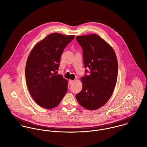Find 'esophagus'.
Instances as JSON below:
<instances>
[{"label":"esophagus","mask_w":147,"mask_h":147,"mask_svg":"<svg viewBox=\"0 0 147 147\" xmlns=\"http://www.w3.org/2000/svg\"><path fill=\"white\" fill-rule=\"evenodd\" d=\"M74 80H69V85H71V84H72V83H74Z\"/></svg>","instance_id":"esophagus-1"}]
</instances>
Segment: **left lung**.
Listing matches in <instances>:
<instances>
[{
	"instance_id": "obj_1",
	"label": "left lung",
	"mask_w": 147,
	"mask_h": 147,
	"mask_svg": "<svg viewBox=\"0 0 147 147\" xmlns=\"http://www.w3.org/2000/svg\"><path fill=\"white\" fill-rule=\"evenodd\" d=\"M76 39L82 48L87 68L81 79L82 90L76 98L84 108L96 110L105 105L113 94L118 76L117 58L113 49L97 34L77 36Z\"/></svg>"
}]
</instances>
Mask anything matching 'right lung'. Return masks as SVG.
Segmentation results:
<instances>
[{"label": "right lung", "instance_id": "add662e5", "mask_svg": "<svg viewBox=\"0 0 147 147\" xmlns=\"http://www.w3.org/2000/svg\"><path fill=\"white\" fill-rule=\"evenodd\" d=\"M74 37L50 34L38 42L29 55L25 66L26 85L34 101L43 108L58 106L67 91L68 82L57 73L63 50Z\"/></svg>", "mask_w": 147, "mask_h": 147}]
</instances>
